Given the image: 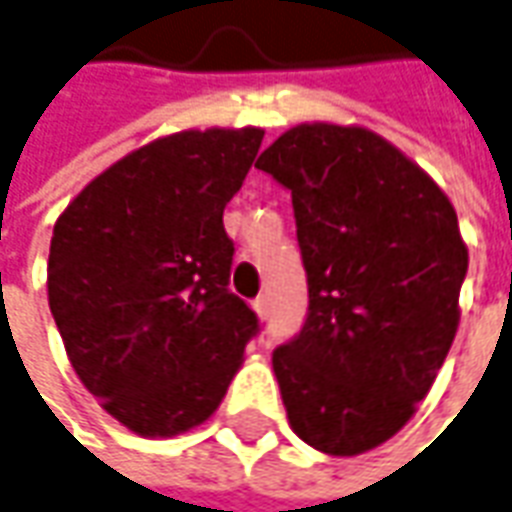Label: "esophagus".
<instances>
[{
	"mask_svg": "<svg viewBox=\"0 0 512 512\" xmlns=\"http://www.w3.org/2000/svg\"><path fill=\"white\" fill-rule=\"evenodd\" d=\"M253 310L259 312V318H267V312H270V301H267V296L256 298V301H253Z\"/></svg>",
	"mask_w": 512,
	"mask_h": 512,
	"instance_id": "esophagus-1",
	"label": "esophagus"
}]
</instances>
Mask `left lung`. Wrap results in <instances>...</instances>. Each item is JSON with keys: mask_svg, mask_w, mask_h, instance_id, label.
Here are the masks:
<instances>
[{"mask_svg": "<svg viewBox=\"0 0 512 512\" xmlns=\"http://www.w3.org/2000/svg\"><path fill=\"white\" fill-rule=\"evenodd\" d=\"M256 168L293 197L310 293L273 352L287 420L324 454H363L411 420L454 344L468 273L454 205L360 126H296Z\"/></svg>", "mask_w": 512, "mask_h": 512, "instance_id": "left-lung-1", "label": "left lung"}]
</instances>
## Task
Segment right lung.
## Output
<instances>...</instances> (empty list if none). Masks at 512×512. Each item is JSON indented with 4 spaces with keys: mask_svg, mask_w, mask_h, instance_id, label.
I'll return each instance as SVG.
<instances>
[{
    "mask_svg": "<svg viewBox=\"0 0 512 512\" xmlns=\"http://www.w3.org/2000/svg\"><path fill=\"white\" fill-rule=\"evenodd\" d=\"M262 129H205L126 154L58 216L47 296L75 375L140 437L205 423L259 318L228 290L222 214Z\"/></svg>",
    "mask_w": 512,
    "mask_h": 512,
    "instance_id": "right-lung-1",
    "label": "right lung"
}]
</instances>
